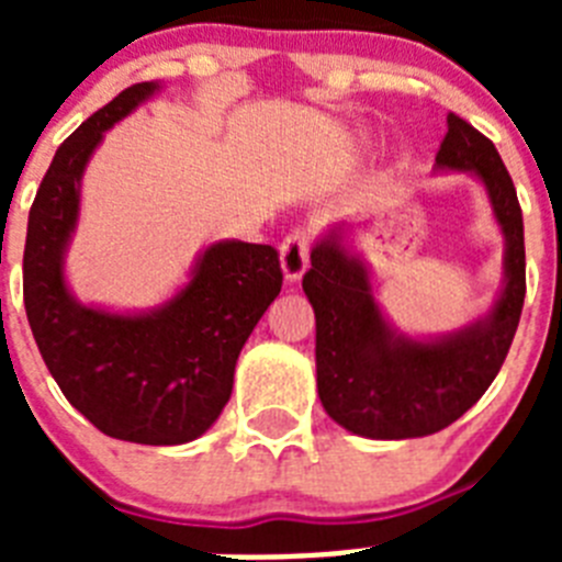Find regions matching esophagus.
<instances>
[{
	"label": "esophagus",
	"instance_id": "esophagus-1",
	"mask_svg": "<svg viewBox=\"0 0 562 562\" xmlns=\"http://www.w3.org/2000/svg\"><path fill=\"white\" fill-rule=\"evenodd\" d=\"M310 267V236L304 231H295L281 241V270L290 284L301 281V276Z\"/></svg>",
	"mask_w": 562,
	"mask_h": 562
}]
</instances>
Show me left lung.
Listing matches in <instances>:
<instances>
[{
    "label": "left lung",
    "instance_id": "left-lung-1",
    "mask_svg": "<svg viewBox=\"0 0 562 562\" xmlns=\"http://www.w3.org/2000/svg\"><path fill=\"white\" fill-rule=\"evenodd\" d=\"M434 173L479 182L504 236V278L484 315L445 335L402 331L382 310L349 225L321 233L304 276L315 310L317 396L340 428L362 439H419L453 425L493 385L524 310V216L501 154L450 112Z\"/></svg>",
    "mask_w": 562,
    "mask_h": 562
}]
</instances>
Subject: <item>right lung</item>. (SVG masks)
<instances>
[{"mask_svg":"<svg viewBox=\"0 0 562 562\" xmlns=\"http://www.w3.org/2000/svg\"><path fill=\"white\" fill-rule=\"evenodd\" d=\"M162 92L134 83L69 134L30 207L24 310L49 374L101 434L134 445L200 439L231 400L250 331L281 292L270 245L222 238L202 247L173 295L148 310L78 301L67 252L81 220V182L109 128Z\"/></svg>","mask_w":562,"mask_h":562,"instance_id":"obj_1","label":"right lung"}]
</instances>
